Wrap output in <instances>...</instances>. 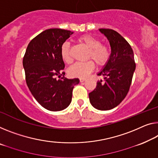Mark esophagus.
Segmentation results:
<instances>
[{
    "instance_id": "obj_1",
    "label": "esophagus",
    "mask_w": 158,
    "mask_h": 158,
    "mask_svg": "<svg viewBox=\"0 0 158 158\" xmlns=\"http://www.w3.org/2000/svg\"><path fill=\"white\" fill-rule=\"evenodd\" d=\"M84 81H85V78H80V82H82Z\"/></svg>"
}]
</instances>
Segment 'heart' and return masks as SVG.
Returning a JSON list of instances; mask_svg holds the SVG:
<instances>
[{
    "mask_svg": "<svg viewBox=\"0 0 158 158\" xmlns=\"http://www.w3.org/2000/svg\"><path fill=\"white\" fill-rule=\"evenodd\" d=\"M80 42L89 48L87 59H92L98 67H102L106 64L110 58V51L108 47L102 44L101 41L97 37L89 35H84L78 38ZM60 57L65 63L69 64L72 62L71 47L67 42H64L60 48ZM94 69L93 60L85 63H76L68 70L69 74L73 77H85Z\"/></svg>",
    "mask_w": 158,
    "mask_h": 158,
    "instance_id": "b5f03b06",
    "label": "heart"
}]
</instances>
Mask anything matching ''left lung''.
I'll use <instances>...</instances> for the list:
<instances>
[{
  "mask_svg": "<svg viewBox=\"0 0 158 158\" xmlns=\"http://www.w3.org/2000/svg\"><path fill=\"white\" fill-rule=\"evenodd\" d=\"M99 30L110 42L111 53L104 69L98 73L104 76V81H98L96 88L89 93V99L97 110H110L118 106L127 96L135 63L131 47L120 34L111 29Z\"/></svg>",
  "mask_w": 158,
  "mask_h": 158,
  "instance_id": "left-lung-1",
  "label": "left lung"
}]
</instances>
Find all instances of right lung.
I'll use <instances>...</instances> for the list:
<instances>
[{
  "instance_id": "obj_1",
  "label": "right lung",
  "mask_w": 158,
  "mask_h": 158,
  "mask_svg": "<svg viewBox=\"0 0 158 158\" xmlns=\"http://www.w3.org/2000/svg\"><path fill=\"white\" fill-rule=\"evenodd\" d=\"M73 31L48 29L29 43L23 64L27 85L44 108L53 111L64 110L71 102L73 89L78 78L64 77L65 64L60 57V46Z\"/></svg>"
}]
</instances>
